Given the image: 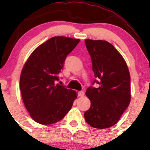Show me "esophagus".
Here are the masks:
<instances>
[{
	"mask_svg": "<svg viewBox=\"0 0 150 150\" xmlns=\"http://www.w3.org/2000/svg\"><path fill=\"white\" fill-rule=\"evenodd\" d=\"M77 95H78V97H82L85 95V93H84V92H82V91H80V92H77Z\"/></svg>",
	"mask_w": 150,
	"mask_h": 150,
	"instance_id": "34e87169",
	"label": "esophagus"
}]
</instances>
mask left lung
Here are the masks:
<instances>
[{"instance_id": "obj_1", "label": "left lung", "mask_w": 150, "mask_h": 150, "mask_svg": "<svg viewBox=\"0 0 150 150\" xmlns=\"http://www.w3.org/2000/svg\"><path fill=\"white\" fill-rule=\"evenodd\" d=\"M99 87H88L86 95L91 101L85 113L89 125L104 129L115 125L130 101V76L124 58L106 41L85 39Z\"/></svg>"}]
</instances>
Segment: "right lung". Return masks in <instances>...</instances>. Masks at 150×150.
<instances>
[{
	"mask_svg": "<svg viewBox=\"0 0 150 150\" xmlns=\"http://www.w3.org/2000/svg\"><path fill=\"white\" fill-rule=\"evenodd\" d=\"M80 39L54 37L38 46L22 68L20 88L27 111L43 125L56 123L73 106L77 93L56 84L67 56Z\"/></svg>",
	"mask_w": 150,
	"mask_h": 150,
	"instance_id": "obj_1",
	"label": "right lung"
}]
</instances>
